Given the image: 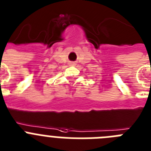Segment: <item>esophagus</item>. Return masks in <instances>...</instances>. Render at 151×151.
Listing matches in <instances>:
<instances>
[{
  "instance_id": "34e87169",
  "label": "esophagus",
  "mask_w": 151,
  "mask_h": 151,
  "mask_svg": "<svg viewBox=\"0 0 151 151\" xmlns=\"http://www.w3.org/2000/svg\"><path fill=\"white\" fill-rule=\"evenodd\" d=\"M69 65H70V66H75L76 63L73 62V61H70V62L69 63Z\"/></svg>"
}]
</instances>
